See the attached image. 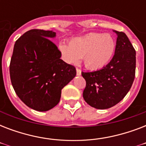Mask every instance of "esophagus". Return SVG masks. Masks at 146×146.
Here are the masks:
<instances>
[{
    "label": "esophagus",
    "instance_id": "1",
    "mask_svg": "<svg viewBox=\"0 0 146 146\" xmlns=\"http://www.w3.org/2000/svg\"><path fill=\"white\" fill-rule=\"evenodd\" d=\"M81 73H82V70H81L80 69L76 68V74H77L78 76H80L81 75Z\"/></svg>",
    "mask_w": 146,
    "mask_h": 146
}]
</instances>
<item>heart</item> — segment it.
<instances>
[{"instance_id":"obj_1","label":"heart","mask_w":146,"mask_h":146,"mask_svg":"<svg viewBox=\"0 0 146 146\" xmlns=\"http://www.w3.org/2000/svg\"><path fill=\"white\" fill-rule=\"evenodd\" d=\"M115 47V41L111 35L89 33L73 38L69 44L60 43L59 49L64 59L69 64H77L82 57L85 66L96 70L108 64Z\"/></svg>"}]
</instances>
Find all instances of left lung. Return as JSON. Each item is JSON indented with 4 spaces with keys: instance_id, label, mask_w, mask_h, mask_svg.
Here are the masks:
<instances>
[{
    "instance_id": "1",
    "label": "left lung",
    "mask_w": 146,
    "mask_h": 146,
    "mask_svg": "<svg viewBox=\"0 0 146 146\" xmlns=\"http://www.w3.org/2000/svg\"><path fill=\"white\" fill-rule=\"evenodd\" d=\"M117 34L115 52L108 64L93 72H82L86 82L83 98L97 109H108L121 101L131 88L136 73V50L127 35Z\"/></svg>"
}]
</instances>
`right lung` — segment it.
<instances>
[{
  "label": "right lung",
  "instance_id": "add662e5",
  "mask_svg": "<svg viewBox=\"0 0 146 146\" xmlns=\"http://www.w3.org/2000/svg\"><path fill=\"white\" fill-rule=\"evenodd\" d=\"M56 33L31 29L15 42L10 76L15 92L24 104L47 111L60 102L61 90L76 75L73 65L60 59L61 53L50 41Z\"/></svg>",
  "mask_w": 146,
  "mask_h": 146
}]
</instances>
